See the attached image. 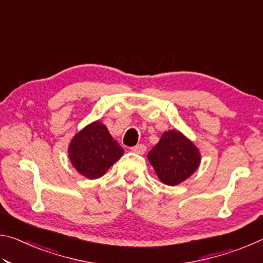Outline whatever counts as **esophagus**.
<instances>
[{
  "instance_id": "esophagus-1",
  "label": "esophagus",
  "mask_w": 263,
  "mask_h": 263,
  "mask_svg": "<svg viewBox=\"0 0 263 263\" xmlns=\"http://www.w3.org/2000/svg\"><path fill=\"white\" fill-rule=\"evenodd\" d=\"M131 149L132 152H135L137 154H144L146 152V146L144 144H138L136 146H133Z\"/></svg>"
}]
</instances>
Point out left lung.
Wrapping results in <instances>:
<instances>
[{"mask_svg": "<svg viewBox=\"0 0 263 263\" xmlns=\"http://www.w3.org/2000/svg\"><path fill=\"white\" fill-rule=\"evenodd\" d=\"M147 159L162 183L177 185L197 171L202 157L197 146L183 133L169 130L162 133Z\"/></svg>", "mask_w": 263, "mask_h": 263, "instance_id": "8db88e82", "label": "left lung"}]
</instances>
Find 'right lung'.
Here are the masks:
<instances>
[{"label":"right lung","instance_id":"1","mask_svg":"<svg viewBox=\"0 0 263 263\" xmlns=\"http://www.w3.org/2000/svg\"><path fill=\"white\" fill-rule=\"evenodd\" d=\"M68 158L79 174L89 180L103 176L122 158L124 149L101 121H95L75 135L68 145Z\"/></svg>","mask_w":263,"mask_h":263}]
</instances>
